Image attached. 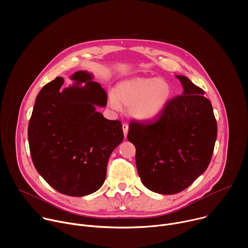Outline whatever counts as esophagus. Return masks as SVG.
<instances>
[{"label":"esophagus","mask_w":248,"mask_h":248,"mask_svg":"<svg viewBox=\"0 0 248 248\" xmlns=\"http://www.w3.org/2000/svg\"><path fill=\"white\" fill-rule=\"evenodd\" d=\"M123 130H124V137H126L127 132H128V124H123Z\"/></svg>","instance_id":"obj_1"}]
</instances>
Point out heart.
I'll return each mask as SVG.
<instances>
[{
    "instance_id": "heart-1",
    "label": "heart",
    "mask_w": 248,
    "mask_h": 248,
    "mask_svg": "<svg viewBox=\"0 0 248 248\" xmlns=\"http://www.w3.org/2000/svg\"><path fill=\"white\" fill-rule=\"evenodd\" d=\"M172 96L169 81L155 78H136L118 84L109 94L110 107L121 110L122 104L129 106V114L138 121H151L167 108Z\"/></svg>"
}]
</instances>
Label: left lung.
Wrapping results in <instances>:
<instances>
[{"instance_id": "1", "label": "left lung", "mask_w": 248, "mask_h": 248, "mask_svg": "<svg viewBox=\"0 0 248 248\" xmlns=\"http://www.w3.org/2000/svg\"><path fill=\"white\" fill-rule=\"evenodd\" d=\"M176 78L183 84V95L170 99L155 121H131L127 133L136 149L141 182L161 194L179 193L202 174L217 138V122L204 90L186 77Z\"/></svg>"}]
</instances>
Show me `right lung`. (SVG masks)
Segmentation results:
<instances>
[{
    "label": "right lung",
    "instance_id": "1",
    "mask_svg": "<svg viewBox=\"0 0 248 248\" xmlns=\"http://www.w3.org/2000/svg\"><path fill=\"white\" fill-rule=\"evenodd\" d=\"M75 85L62 89V78L47 83L35 101L28 124L32 162L57 191L85 196L104 184L114 149L124 139L120 121L96 111L108 96L87 72H77ZM85 82V86L80 84Z\"/></svg>",
    "mask_w": 248,
    "mask_h": 248
}]
</instances>
